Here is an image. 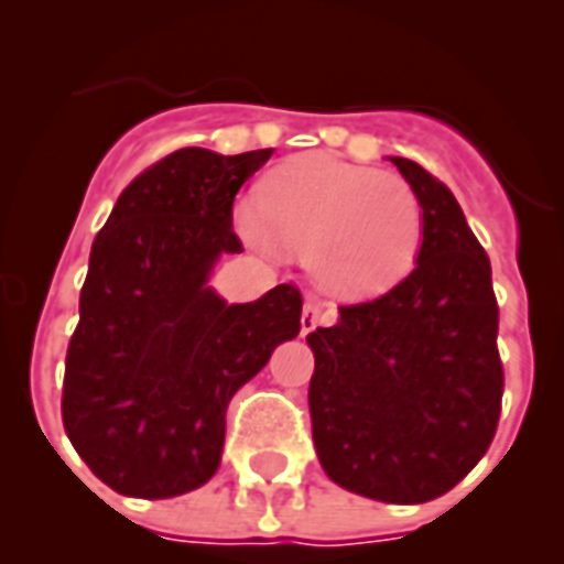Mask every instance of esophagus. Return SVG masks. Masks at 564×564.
Here are the masks:
<instances>
[{
	"label": "esophagus",
	"mask_w": 564,
	"mask_h": 564,
	"mask_svg": "<svg viewBox=\"0 0 564 564\" xmlns=\"http://www.w3.org/2000/svg\"><path fill=\"white\" fill-rule=\"evenodd\" d=\"M322 319H325V311H322L319 302H305V307H302V334H311V330H316V325H322Z\"/></svg>",
	"instance_id": "esophagus-1"
}]
</instances>
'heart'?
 <instances>
[{
	"instance_id": "1",
	"label": "heart",
	"mask_w": 564,
	"mask_h": 564,
	"mask_svg": "<svg viewBox=\"0 0 564 564\" xmlns=\"http://www.w3.org/2000/svg\"><path fill=\"white\" fill-rule=\"evenodd\" d=\"M259 208L239 205L236 230L262 253L305 250V268L339 300H370L411 271L422 205L397 173L334 156H300L259 185Z\"/></svg>"
}]
</instances>
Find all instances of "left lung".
<instances>
[{"mask_svg":"<svg viewBox=\"0 0 564 564\" xmlns=\"http://www.w3.org/2000/svg\"><path fill=\"white\" fill-rule=\"evenodd\" d=\"M422 205L416 264L397 288L339 307L307 334L314 445L339 488L420 505L462 482L502 411L499 307L490 259L454 194L411 159L391 156Z\"/></svg>","mask_w":564,"mask_h":564,"instance_id":"left-lung-1","label":"left lung"}]
</instances>
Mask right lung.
Returning <instances> with one entry per match:
<instances>
[{"mask_svg":"<svg viewBox=\"0 0 564 564\" xmlns=\"http://www.w3.org/2000/svg\"><path fill=\"white\" fill-rule=\"evenodd\" d=\"M264 151L182 148L139 173L96 234L65 359L62 422L90 470L122 497L171 499L223 462L225 411L302 328V296L276 285L228 305L210 288L239 187Z\"/></svg>","mask_w":564,"mask_h":564,"instance_id":"add662e5","label":"right lung"}]
</instances>
